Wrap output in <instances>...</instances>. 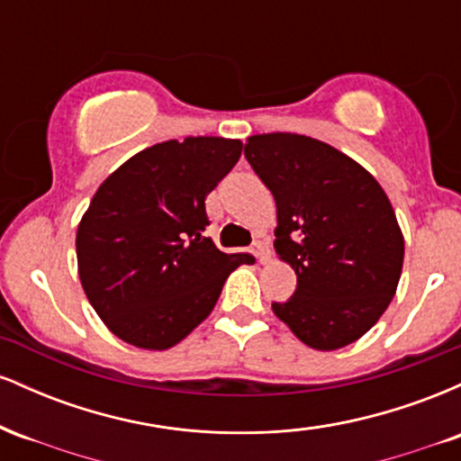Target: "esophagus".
I'll return each mask as SVG.
<instances>
[{
	"mask_svg": "<svg viewBox=\"0 0 461 461\" xmlns=\"http://www.w3.org/2000/svg\"><path fill=\"white\" fill-rule=\"evenodd\" d=\"M253 253H256V258H258V262L260 264H267L268 262V249L264 247V242H256V249H253Z\"/></svg>",
	"mask_w": 461,
	"mask_h": 461,
	"instance_id": "1",
	"label": "esophagus"
}]
</instances>
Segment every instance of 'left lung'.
Masks as SVG:
<instances>
[{"label": "left lung", "mask_w": 461, "mask_h": 461, "mask_svg": "<svg viewBox=\"0 0 461 461\" xmlns=\"http://www.w3.org/2000/svg\"><path fill=\"white\" fill-rule=\"evenodd\" d=\"M245 156L277 205L275 251L297 273V290L273 303L275 316L316 351L359 340L382 319L403 268L388 194L362 164L310 136H249Z\"/></svg>", "instance_id": "left-lung-1"}]
</instances>
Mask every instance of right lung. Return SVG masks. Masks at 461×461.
<instances>
[{
  "mask_svg": "<svg viewBox=\"0 0 461 461\" xmlns=\"http://www.w3.org/2000/svg\"><path fill=\"white\" fill-rule=\"evenodd\" d=\"M242 142L188 136L147 147L104 179L77 225V273L110 331L164 351L214 310L249 253L205 238V197L234 168Z\"/></svg>",
  "mask_w": 461,
  "mask_h": 461,
  "instance_id": "right-lung-1",
  "label": "right lung"
}]
</instances>
